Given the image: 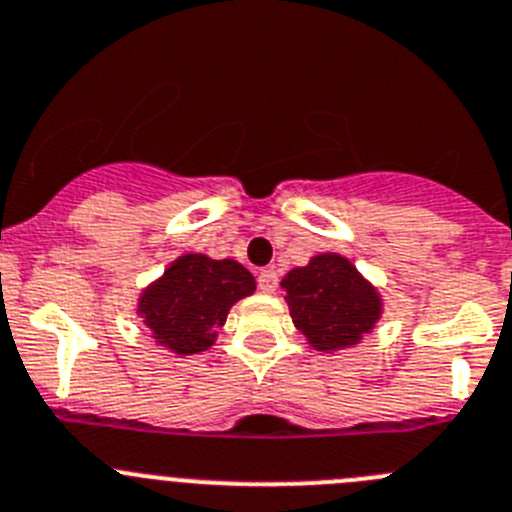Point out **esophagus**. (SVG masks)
Instances as JSON below:
<instances>
[{"instance_id":"esophagus-1","label":"esophagus","mask_w":512,"mask_h":512,"mask_svg":"<svg viewBox=\"0 0 512 512\" xmlns=\"http://www.w3.org/2000/svg\"><path fill=\"white\" fill-rule=\"evenodd\" d=\"M256 281H259L261 292H266V294L276 292V287H279V276H276L274 269L259 271V279H256Z\"/></svg>"}]
</instances>
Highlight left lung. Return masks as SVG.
<instances>
[{
  "mask_svg": "<svg viewBox=\"0 0 512 512\" xmlns=\"http://www.w3.org/2000/svg\"><path fill=\"white\" fill-rule=\"evenodd\" d=\"M281 287L287 289L294 325L317 350L355 345L381 317L378 292L337 253H322L307 266L292 269Z\"/></svg>",
  "mask_w": 512,
  "mask_h": 512,
  "instance_id": "8db88e82",
  "label": "left lung"
}]
</instances>
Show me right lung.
<instances>
[{"label": "right lung", "instance_id": "add662e5", "mask_svg": "<svg viewBox=\"0 0 512 512\" xmlns=\"http://www.w3.org/2000/svg\"><path fill=\"white\" fill-rule=\"evenodd\" d=\"M253 289L256 279L238 261L185 253L142 294L139 314L159 345L180 355L203 353L225 325L228 309Z\"/></svg>", "mask_w": 512, "mask_h": 512}]
</instances>
